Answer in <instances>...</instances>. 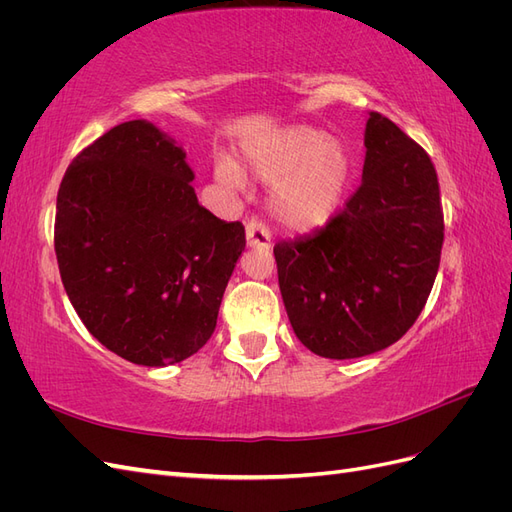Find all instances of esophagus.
<instances>
[{
  "label": "esophagus",
  "mask_w": 512,
  "mask_h": 512,
  "mask_svg": "<svg viewBox=\"0 0 512 512\" xmlns=\"http://www.w3.org/2000/svg\"><path fill=\"white\" fill-rule=\"evenodd\" d=\"M245 235H247V245L250 247H260V250H269L271 247V230L262 220L252 218L247 222Z\"/></svg>",
  "instance_id": "34e87169"
}]
</instances>
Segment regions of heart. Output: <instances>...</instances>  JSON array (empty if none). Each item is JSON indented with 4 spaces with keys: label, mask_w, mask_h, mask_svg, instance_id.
Returning <instances> with one entry per match:
<instances>
[{
    "label": "heart",
    "mask_w": 512,
    "mask_h": 512,
    "mask_svg": "<svg viewBox=\"0 0 512 512\" xmlns=\"http://www.w3.org/2000/svg\"><path fill=\"white\" fill-rule=\"evenodd\" d=\"M243 164L260 181L275 183L271 209L290 230H312L327 224L342 207L350 183L348 149L309 126H290L254 141L243 153ZM226 185L241 183L232 162L218 166Z\"/></svg>",
    "instance_id": "b5f03b06"
}]
</instances>
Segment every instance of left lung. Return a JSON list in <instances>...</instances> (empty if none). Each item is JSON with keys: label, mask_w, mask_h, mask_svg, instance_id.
<instances>
[{"label": "left lung", "mask_w": 512, "mask_h": 512, "mask_svg": "<svg viewBox=\"0 0 512 512\" xmlns=\"http://www.w3.org/2000/svg\"><path fill=\"white\" fill-rule=\"evenodd\" d=\"M363 181L322 228L275 243L294 335L324 359L389 348L436 282L444 213L427 151L380 113L365 128Z\"/></svg>", "instance_id": "left-lung-1"}]
</instances>
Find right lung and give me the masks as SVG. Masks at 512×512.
Listing matches in <instances>:
<instances>
[{
  "instance_id": "add662e5",
  "label": "right lung",
  "mask_w": 512,
  "mask_h": 512,
  "mask_svg": "<svg viewBox=\"0 0 512 512\" xmlns=\"http://www.w3.org/2000/svg\"><path fill=\"white\" fill-rule=\"evenodd\" d=\"M192 179L173 138L134 119L85 147L59 185L68 299L102 346L136 365H173L207 344L245 250L243 224L198 205Z\"/></svg>"
}]
</instances>
